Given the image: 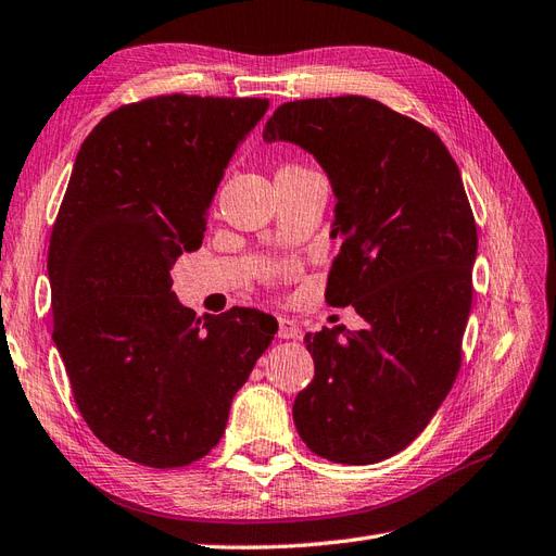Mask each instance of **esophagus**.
<instances>
[{"mask_svg":"<svg viewBox=\"0 0 556 556\" xmlns=\"http://www.w3.org/2000/svg\"><path fill=\"white\" fill-rule=\"evenodd\" d=\"M278 336L282 341H292V339H301V329L290 317H278Z\"/></svg>","mask_w":556,"mask_h":556,"instance_id":"esophagus-1","label":"esophagus"}]
</instances>
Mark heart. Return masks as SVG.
I'll return each instance as SVG.
<instances>
[{"mask_svg": "<svg viewBox=\"0 0 556 556\" xmlns=\"http://www.w3.org/2000/svg\"><path fill=\"white\" fill-rule=\"evenodd\" d=\"M301 169H304V166H299V164H285L280 172H301Z\"/></svg>", "mask_w": 556, "mask_h": 556, "instance_id": "heart-1", "label": "heart"}]
</instances>
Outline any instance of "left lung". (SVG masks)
<instances>
[{
	"mask_svg": "<svg viewBox=\"0 0 556 556\" xmlns=\"http://www.w3.org/2000/svg\"><path fill=\"white\" fill-rule=\"evenodd\" d=\"M264 139L299 143L329 174L341 248L325 301L366 319L306 333L315 378L294 401L296 431L336 464L390 459L462 366L478 229L459 166L433 129L357 94L280 104Z\"/></svg>",
	"mask_w": 556,
	"mask_h": 556,
	"instance_id": "8db88e82",
	"label": "left lung"
}]
</instances>
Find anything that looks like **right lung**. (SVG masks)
<instances>
[{"label":"right lung","instance_id":"1","mask_svg":"<svg viewBox=\"0 0 556 556\" xmlns=\"http://www.w3.org/2000/svg\"><path fill=\"white\" fill-rule=\"evenodd\" d=\"M266 109L148 97L102 117L76 155L48 245L53 341L86 425L134 464L206 457L278 331L252 308L197 317L169 276L201 245L225 166Z\"/></svg>","mask_w":556,"mask_h":556}]
</instances>
